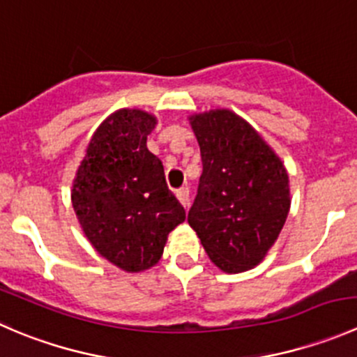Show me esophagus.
Segmentation results:
<instances>
[{"label":"esophagus","instance_id":"obj_1","mask_svg":"<svg viewBox=\"0 0 357 357\" xmlns=\"http://www.w3.org/2000/svg\"><path fill=\"white\" fill-rule=\"evenodd\" d=\"M176 197H178V200L181 202V206L188 207L190 206V190L188 188H179L178 192H176Z\"/></svg>","mask_w":357,"mask_h":357}]
</instances>
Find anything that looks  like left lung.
<instances>
[{
  "label": "left lung",
  "instance_id": "left-lung-1",
  "mask_svg": "<svg viewBox=\"0 0 357 357\" xmlns=\"http://www.w3.org/2000/svg\"><path fill=\"white\" fill-rule=\"evenodd\" d=\"M202 155L188 223L227 274L251 271L278 241L291 207L284 164L242 116L227 108L188 116Z\"/></svg>",
  "mask_w": 357,
  "mask_h": 357
}]
</instances>
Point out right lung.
Masks as SVG:
<instances>
[{
    "instance_id": "right-lung-1",
    "label": "right lung",
    "mask_w": 357,
    "mask_h": 357,
    "mask_svg": "<svg viewBox=\"0 0 357 357\" xmlns=\"http://www.w3.org/2000/svg\"><path fill=\"white\" fill-rule=\"evenodd\" d=\"M157 116L122 108L92 134L73 179L71 202L96 251L136 274L157 265L167 235L186 220L164 165L146 148Z\"/></svg>"
}]
</instances>
